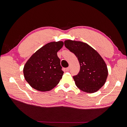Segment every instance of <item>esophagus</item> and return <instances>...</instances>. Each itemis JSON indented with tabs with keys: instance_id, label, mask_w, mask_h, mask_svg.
Segmentation results:
<instances>
[{
	"instance_id": "34e87169",
	"label": "esophagus",
	"mask_w": 127,
	"mask_h": 127,
	"mask_svg": "<svg viewBox=\"0 0 127 127\" xmlns=\"http://www.w3.org/2000/svg\"><path fill=\"white\" fill-rule=\"evenodd\" d=\"M69 69H70V68H69V67H67V68H66L65 69V70H66V71H68L69 70Z\"/></svg>"
}]
</instances>
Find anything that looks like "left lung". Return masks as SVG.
Returning a JSON list of instances; mask_svg holds the SVG:
<instances>
[{"mask_svg": "<svg viewBox=\"0 0 127 127\" xmlns=\"http://www.w3.org/2000/svg\"><path fill=\"white\" fill-rule=\"evenodd\" d=\"M64 45L78 58L80 69L74 76L75 84L82 91L93 93L104 84L108 75L107 66L103 59L86 43L68 39Z\"/></svg>", "mask_w": 127, "mask_h": 127, "instance_id": "left-lung-1", "label": "left lung"}]
</instances>
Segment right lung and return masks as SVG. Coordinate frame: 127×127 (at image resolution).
<instances>
[{
  "mask_svg": "<svg viewBox=\"0 0 127 127\" xmlns=\"http://www.w3.org/2000/svg\"><path fill=\"white\" fill-rule=\"evenodd\" d=\"M63 45L62 41L47 44L33 54L26 62L24 75L32 88L41 92L49 91L59 83L64 72L57 52Z\"/></svg>",
  "mask_w": 127,
  "mask_h": 127,
  "instance_id": "obj_1",
  "label": "right lung"
}]
</instances>
